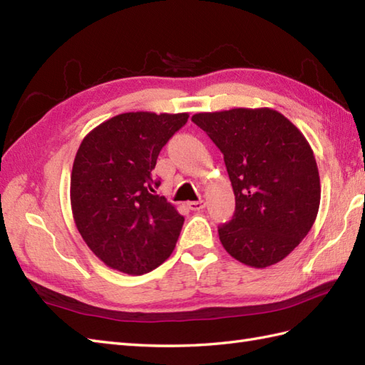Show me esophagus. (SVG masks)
Here are the masks:
<instances>
[{
    "instance_id": "obj_1",
    "label": "esophagus",
    "mask_w": 365,
    "mask_h": 365,
    "mask_svg": "<svg viewBox=\"0 0 365 365\" xmlns=\"http://www.w3.org/2000/svg\"><path fill=\"white\" fill-rule=\"evenodd\" d=\"M205 200H195V202H188V207H190V210H192V212H199V210H202V208H205Z\"/></svg>"
}]
</instances>
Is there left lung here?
Instances as JSON below:
<instances>
[{
    "mask_svg": "<svg viewBox=\"0 0 365 365\" xmlns=\"http://www.w3.org/2000/svg\"><path fill=\"white\" fill-rule=\"evenodd\" d=\"M224 155L235 213L218 226L232 257L254 268L285 259L304 238L320 207L314 152L293 123L269 108H234L191 118Z\"/></svg>",
    "mask_w": 365,
    "mask_h": 365,
    "instance_id": "obj_1",
    "label": "left lung"
}]
</instances>
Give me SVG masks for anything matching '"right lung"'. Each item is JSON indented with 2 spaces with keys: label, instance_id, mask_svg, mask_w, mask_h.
<instances>
[{
  "label": "right lung",
  "instance_id": "1",
  "mask_svg": "<svg viewBox=\"0 0 365 365\" xmlns=\"http://www.w3.org/2000/svg\"><path fill=\"white\" fill-rule=\"evenodd\" d=\"M190 115L123 113L83 139L73 161L71 204L76 229L105 265L127 274L160 267L185 218L165 196L152 170L160 150Z\"/></svg>",
  "mask_w": 365,
  "mask_h": 365
}]
</instances>
